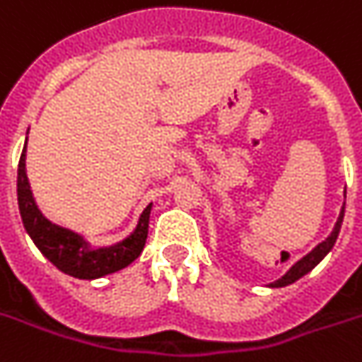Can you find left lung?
<instances>
[{
  "mask_svg": "<svg viewBox=\"0 0 362 362\" xmlns=\"http://www.w3.org/2000/svg\"><path fill=\"white\" fill-rule=\"evenodd\" d=\"M346 194V192H344ZM346 198V196H344ZM343 218H344V202H343V208H341V212H339V218H337V222H334V228H332V232H330L329 236L322 240V243H318L308 255H305L300 260H296L293 267L288 268L284 274H282L279 281L270 282V286L272 288H282V286H288V284H293V282H296L298 279H303L305 274H308L313 268L317 267L318 262L325 258V256L329 255L330 250H332V246H334V243H337V238H339V232H341V224H343Z\"/></svg>",
  "mask_w": 362,
  "mask_h": 362,
  "instance_id": "obj_1",
  "label": "left lung"
}]
</instances>
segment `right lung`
Wrapping results in <instances>:
<instances>
[{"label":"right lung","mask_w":362,"mask_h":362,"mask_svg":"<svg viewBox=\"0 0 362 362\" xmlns=\"http://www.w3.org/2000/svg\"><path fill=\"white\" fill-rule=\"evenodd\" d=\"M25 146H28V138H25ZM25 146H23L18 166L19 214H21L23 228L30 234L33 244L54 267L74 279L94 281V279L107 276L112 272H118L142 255L144 244L148 238L152 202L144 208L136 228L126 238L110 246H94L92 243H88L86 236H81L80 232L64 228L42 214L40 206L33 198L30 180H28V170H25L28 148Z\"/></svg>","instance_id":"obj_1"}]
</instances>
